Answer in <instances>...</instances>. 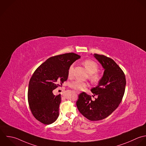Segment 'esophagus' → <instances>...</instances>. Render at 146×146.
<instances>
[{"mask_svg":"<svg viewBox=\"0 0 146 146\" xmlns=\"http://www.w3.org/2000/svg\"><path fill=\"white\" fill-rule=\"evenodd\" d=\"M76 93H78V94L80 93V92H76Z\"/></svg>","mask_w":146,"mask_h":146,"instance_id":"1","label":"esophagus"}]
</instances>
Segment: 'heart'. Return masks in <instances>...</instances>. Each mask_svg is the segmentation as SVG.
<instances>
[{
	"label": "heart",
	"instance_id": "heart-1",
	"mask_svg": "<svg viewBox=\"0 0 146 146\" xmlns=\"http://www.w3.org/2000/svg\"><path fill=\"white\" fill-rule=\"evenodd\" d=\"M83 65L89 73V78L93 82H97L101 79V75L98 72L99 66L98 64L94 61L91 59H87L83 61ZM73 65H71L69 68L68 74L69 77L73 76ZM89 86L88 82H84L81 80H75L69 84V87L76 91H82Z\"/></svg>",
	"mask_w": 146,
	"mask_h": 146
}]
</instances>
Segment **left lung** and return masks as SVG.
I'll use <instances>...</instances> for the list:
<instances>
[{
    "label": "left lung",
    "instance_id": "1",
    "mask_svg": "<svg viewBox=\"0 0 146 146\" xmlns=\"http://www.w3.org/2000/svg\"><path fill=\"white\" fill-rule=\"evenodd\" d=\"M94 57L105 69L98 85L91 90L97 98L92 101L91 96L82 92L78 95L76 102L79 111L92 121L108 117L118 107L124 96L126 84L124 72L112 58L96 53Z\"/></svg>",
    "mask_w": 146,
    "mask_h": 146
}]
</instances>
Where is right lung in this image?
<instances>
[{
  "label": "right lung",
  "mask_w": 146,
  "mask_h": 146,
  "mask_svg": "<svg viewBox=\"0 0 146 146\" xmlns=\"http://www.w3.org/2000/svg\"><path fill=\"white\" fill-rule=\"evenodd\" d=\"M80 56L68 53L49 58L34 72L29 82L28 101L33 117L44 125H50L59 115L61 96L54 89L61 86L68 77L70 66Z\"/></svg>",
  "instance_id": "obj_1"
}]
</instances>
